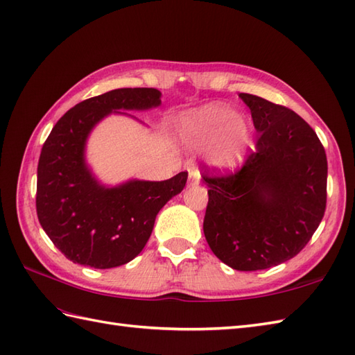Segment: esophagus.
Masks as SVG:
<instances>
[{"label":"esophagus","instance_id":"obj_1","mask_svg":"<svg viewBox=\"0 0 355 355\" xmlns=\"http://www.w3.org/2000/svg\"><path fill=\"white\" fill-rule=\"evenodd\" d=\"M200 180H201L200 171H198V169H191V171H189V184H191V186L198 184V183H200Z\"/></svg>","mask_w":355,"mask_h":355}]
</instances>
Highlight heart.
Instances as JSON below:
<instances>
[{
    "label": "heart",
    "mask_w": 355,
    "mask_h": 355,
    "mask_svg": "<svg viewBox=\"0 0 355 355\" xmlns=\"http://www.w3.org/2000/svg\"><path fill=\"white\" fill-rule=\"evenodd\" d=\"M184 142L193 148L210 147L209 162L219 169L236 168L251 144V125L245 118L220 104L187 113L180 123Z\"/></svg>",
    "instance_id": "b5f03b06"
}]
</instances>
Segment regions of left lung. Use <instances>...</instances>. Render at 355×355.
Segmentation results:
<instances>
[{"instance_id":"obj_1","label":"left lung","mask_w":355,"mask_h":355,"mask_svg":"<svg viewBox=\"0 0 355 355\" xmlns=\"http://www.w3.org/2000/svg\"><path fill=\"white\" fill-rule=\"evenodd\" d=\"M257 142L232 174L205 168L209 204L204 236L213 254L236 270H260L293 259L309 243L327 207V155L300 114L241 94Z\"/></svg>"}]
</instances>
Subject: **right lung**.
<instances>
[{
	"label": "right lung",
	"instance_id": "right-lung-1",
	"mask_svg": "<svg viewBox=\"0 0 355 355\" xmlns=\"http://www.w3.org/2000/svg\"><path fill=\"white\" fill-rule=\"evenodd\" d=\"M160 95L153 87H125L89 98L66 112L45 140L37 164V218L71 261L95 269L131 261L150 239L160 209L184 189L187 172L105 187L85 162L87 136L104 116L157 107Z\"/></svg>",
	"mask_w": 355,
	"mask_h": 355
}]
</instances>
